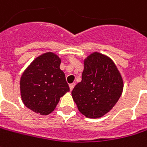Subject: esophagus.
Wrapping results in <instances>:
<instances>
[{
  "label": "esophagus",
  "instance_id": "34e87169",
  "mask_svg": "<svg viewBox=\"0 0 147 147\" xmlns=\"http://www.w3.org/2000/svg\"><path fill=\"white\" fill-rule=\"evenodd\" d=\"M75 85H76L75 83H71V84H70V85H69V87H70V90H73V88L75 87Z\"/></svg>",
  "mask_w": 147,
  "mask_h": 147
}]
</instances>
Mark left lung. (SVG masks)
I'll list each match as a JSON object with an SVG mask.
<instances>
[{
	"label": "left lung",
	"instance_id": "8db88e82",
	"mask_svg": "<svg viewBox=\"0 0 147 147\" xmlns=\"http://www.w3.org/2000/svg\"><path fill=\"white\" fill-rule=\"evenodd\" d=\"M123 90V80L111 58L98 52L84 60L82 80L71 95L79 111L89 118H99L111 110Z\"/></svg>",
	"mask_w": 147,
	"mask_h": 147
}]
</instances>
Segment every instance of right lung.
Listing matches in <instances>:
<instances>
[{"label": "right lung", "mask_w": 147, "mask_h": 147, "mask_svg": "<svg viewBox=\"0 0 147 147\" xmlns=\"http://www.w3.org/2000/svg\"><path fill=\"white\" fill-rule=\"evenodd\" d=\"M60 64L61 58L48 52L36 57L24 70L20 89L23 103L28 109L48 115L54 110L61 96L70 90Z\"/></svg>", "instance_id": "obj_1"}]
</instances>
